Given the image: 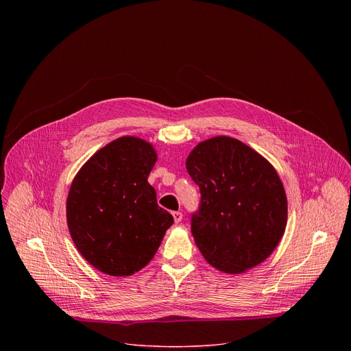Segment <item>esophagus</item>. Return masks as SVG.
<instances>
[{
    "instance_id": "1",
    "label": "esophagus",
    "mask_w": 351,
    "mask_h": 351,
    "mask_svg": "<svg viewBox=\"0 0 351 351\" xmlns=\"http://www.w3.org/2000/svg\"><path fill=\"white\" fill-rule=\"evenodd\" d=\"M172 215H173V221H175L176 223H179V222L183 219V214H182L180 211H175Z\"/></svg>"
}]
</instances>
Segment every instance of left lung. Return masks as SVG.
Returning a JSON list of instances; mask_svg holds the SVG:
<instances>
[{
	"label": "left lung",
	"instance_id": "8db88e82",
	"mask_svg": "<svg viewBox=\"0 0 351 351\" xmlns=\"http://www.w3.org/2000/svg\"><path fill=\"white\" fill-rule=\"evenodd\" d=\"M186 169L202 193L191 233L206 261L237 275L264 263L287 223V198L272 164L237 138L199 141Z\"/></svg>",
	"mask_w": 351,
	"mask_h": 351
}]
</instances>
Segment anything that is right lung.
Returning <instances> with one entry per match:
<instances>
[{"mask_svg": "<svg viewBox=\"0 0 351 351\" xmlns=\"http://www.w3.org/2000/svg\"><path fill=\"white\" fill-rule=\"evenodd\" d=\"M157 162L152 143L119 137L79 169L66 199L71 237L83 258L110 276H130L156 256L173 223L147 182Z\"/></svg>", "mask_w": 351, "mask_h": 351, "instance_id": "obj_1", "label": "right lung"}]
</instances>
